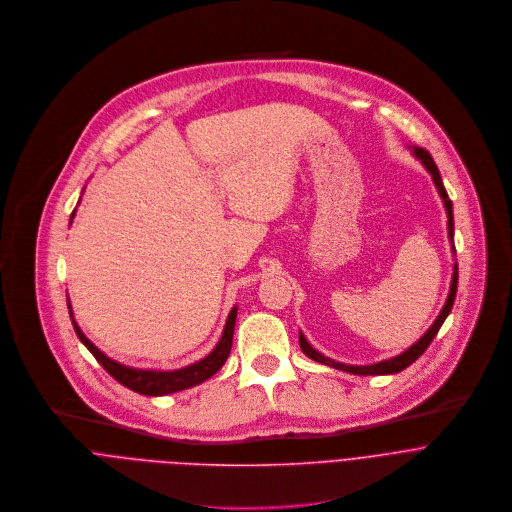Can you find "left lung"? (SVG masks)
Segmentation results:
<instances>
[{"mask_svg":"<svg viewBox=\"0 0 512 512\" xmlns=\"http://www.w3.org/2000/svg\"><path fill=\"white\" fill-rule=\"evenodd\" d=\"M412 153L418 161H422V165L428 169V173L432 175L434 179V185L444 201V208H446V216H448V238H450V244H452V252L454 250V214H452V201L444 189V183H442V177H440V171L432 159V155L422 149V147H412ZM456 288H458V264H454V272H452V284H450V292H448V298L442 306V311L438 315V319L432 323V327L420 337V341H416L410 349H405L403 353L391 357V359H385V361H379V363H373V365H347V363H339L335 359H329L325 357L323 353H319L309 341H306V337L302 333H298V343H300V349L306 357H311L313 361L317 363H323V365H329V367H335L339 371H347V373H355V375H391V373H399L403 371L405 367H410L432 343V339L438 335L440 327L444 325L446 317L450 315L452 311V304H454V298H456Z\"/></svg>","mask_w":512,"mask_h":512,"instance_id":"1","label":"left lung"}]
</instances>
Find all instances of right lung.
<instances>
[{
	"instance_id": "right-lung-1",
	"label": "right lung",
	"mask_w": 512,
	"mask_h": 512,
	"mask_svg": "<svg viewBox=\"0 0 512 512\" xmlns=\"http://www.w3.org/2000/svg\"><path fill=\"white\" fill-rule=\"evenodd\" d=\"M76 210L70 216V224L74 218ZM68 311H70V319L74 325V331L78 335V339L82 341V345L94 355V359L109 371V375H113L121 385L141 393V395H149V397H157V395H167V393H175L181 389H189L193 385H199L206 379H210L214 373H218L222 369V365L226 363L230 351H232V339H234V325H236V315H238V306L230 311L222 339L218 341V345L214 347V351L210 355H206L203 359L181 367V369H173V371H159V369H137V367H129L123 365L111 357H107L102 353L76 325L74 315H72V306L68 300Z\"/></svg>"
}]
</instances>
